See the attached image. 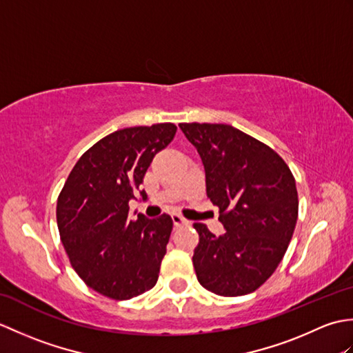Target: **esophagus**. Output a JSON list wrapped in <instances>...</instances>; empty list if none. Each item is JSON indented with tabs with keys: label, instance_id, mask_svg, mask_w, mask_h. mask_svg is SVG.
Returning a JSON list of instances; mask_svg holds the SVG:
<instances>
[{
	"label": "esophagus",
	"instance_id": "obj_1",
	"mask_svg": "<svg viewBox=\"0 0 353 353\" xmlns=\"http://www.w3.org/2000/svg\"><path fill=\"white\" fill-rule=\"evenodd\" d=\"M171 219H172V223H174L176 228H185V226H188V224H190L188 220L183 219V216L179 215V214H172Z\"/></svg>",
	"mask_w": 353,
	"mask_h": 353
}]
</instances>
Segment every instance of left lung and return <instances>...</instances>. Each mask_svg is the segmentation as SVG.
<instances>
[{
    "mask_svg": "<svg viewBox=\"0 0 353 353\" xmlns=\"http://www.w3.org/2000/svg\"><path fill=\"white\" fill-rule=\"evenodd\" d=\"M203 161L206 194L220 209L223 235L194 223L192 264L201 287L235 297L258 290L294 234L299 199L288 165L273 148L228 124L181 123Z\"/></svg>",
    "mask_w": 353,
    "mask_h": 353,
    "instance_id": "1",
    "label": "left lung"
}]
</instances>
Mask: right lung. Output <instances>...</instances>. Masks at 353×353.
Wrapping results in <instances>:
<instances>
[{
	"mask_svg": "<svg viewBox=\"0 0 353 353\" xmlns=\"http://www.w3.org/2000/svg\"><path fill=\"white\" fill-rule=\"evenodd\" d=\"M176 132L172 123H159L108 134L81 154L59 194L65 252L80 279L104 297L129 301L157 282L172 220L167 214L130 220L129 200Z\"/></svg>",
	"mask_w": 353,
	"mask_h": 353,
	"instance_id": "add662e5",
	"label": "right lung"
}]
</instances>
